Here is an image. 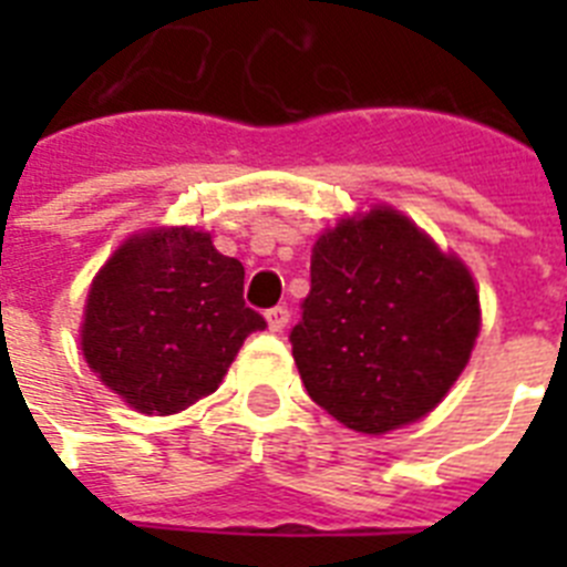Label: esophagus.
I'll use <instances>...</instances> for the list:
<instances>
[{
    "instance_id": "obj_1",
    "label": "esophagus",
    "mask_w": 567,
    "mask_h": 567,
    "mask_svg": "<svg viewBox=\"0 0 567 567\" xmlns=\"http://www.w3.org/2000/svg\"><path fill=\"white\" fill-rule=\"evenodd\" d=\"M267 323H269V329H272V332H284V329H287V323H289V309L287 307H272L267 312Z\"/></svg>"
}]
</instances>
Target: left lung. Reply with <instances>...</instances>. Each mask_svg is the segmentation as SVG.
<instances>
[{
  "instance_id": "obj_1",
  "label": "left lung",
  "mask_w": 567,
  "mask_h": 567,
  "mask_svg": "<svg viewBox=\"0 0 567 567\" xmlns=\"http://www.w3.org/2000/svg\"><path fill=\"white\" fill-rule=\"evenodd\" d=\"M289 332L309 398L363 434L429 414L468 363L480 298L468 269L378 207L323 233Z\"/></svg>"
}]
</instances>
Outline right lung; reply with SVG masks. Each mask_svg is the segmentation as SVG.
I'll return each instance as SVG.
<instances>
[{
	"mask_svg": "<svg viewBox=\"0 0 567 567\" xmlns=\"http://www.w3.org/2000/svg\"><path fill=\"white\" fill-rule=\"evenodd\" d=\"M267 329L244 303V267L207 233L150 229L124 244L87 295L82 352L142 414L184 412L218 389L244 340Z\"/></svg>",
	"mask_w": 567,
	"mask_h": 567,
	"instance_id": "1",
	"label": "right lung"
}]
</instances>
